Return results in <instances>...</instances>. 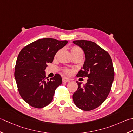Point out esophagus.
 <instances>
[{
  "label": "esophagus",
  "instance_id": "esophagus-1",
  "mask_svg": "<svg viewBox=\"0 0 133 133\" xmlns=\"http://www.w3.org/2000/svg\"><path fill=\"white\" fill-rule=\"evenodd\" d=\"M69 81V79L66 77H63V82L64 83H67Z\"/></svg>",
  "mask_w": 133,
  "mask_h": 133
}]
</instances>
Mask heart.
<instances>
[{
  "mask_svg": "<svg viewBox=\"0 0 133 133\" xmlns=\"http://www.w3.org/2000/svg\"><path fill=\"white\" fill-rule=\"evenodd\" d=\"M82 51V50L80 48H78L77 46H73L71 48V53H75V52H77V51ZM65 72L66 74H70V70L69 69H65Z\"/></svg>",
  "mask_w": 133,
  "mask_h": 133,
  "instance_id": "1",
  "label": "heart"
}]
</instances>
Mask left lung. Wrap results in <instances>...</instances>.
Here are the masks:
<instances>
[{"label": "left lung", "mask_w": 133, "mask_h": 133, "mask_svg": "<svg viewBox=\"0 0 133 133\" xmlns=\"http://www.w3.org/2000/svg\"><path fill=\"white\" fill-rule=\"evenodd\" d=\"M73 43L82 49L85 57L77 77L88 78L83 85L76 82L78 88L73 100L80 109L90 111L100 106L110 93L114 78L112 61L108 53L96 43L87 40H76Z\"/></svg>", "instance_id": "obj_1"}]
</instances>
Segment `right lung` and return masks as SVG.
I'll return each instance as SVG.
<instances>
[{"mask_svg":"<svg viewBox=\"0 0 133 133\" xmlns=\"http://www.w3.org/2000/svg\"><path fill=\"white\" fill-rule=\"evenodd\" d=\"M67 41L46 38L38 39L24 47L16 62L14 76L21 96L31 106L41 108L52 101L56 89L62 78L56 74L46 78L45 70L51 63L56 53L65 46Z\"/></svg>","mask_w":133,"mask_h":133,"instance_id":"add662e5","label":"right lung"}]
</instances>
